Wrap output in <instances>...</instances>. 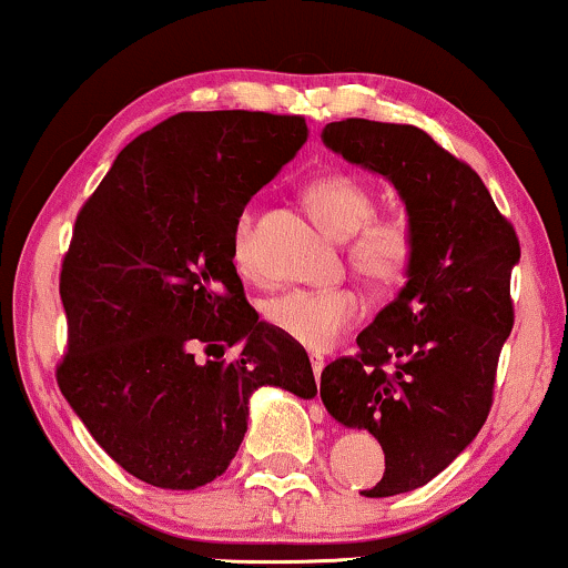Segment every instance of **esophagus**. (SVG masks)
I'll return each mask as SVG.
<instances>
[{"mask_svg":"<svg viewBox=\"0 0 568 568\" xmlns=\"http://www.w3.org/2000/svg\"><path fill=\"white\" fill-rule=\"evenodd\" d=\"M310 363H312V374H315V379H321V374H323V355H317V352H312L310 355Z\"/></svg>","mask_w":568,"mask_h":568,"instance_id":"esophagus-1","label":"esophagus"}]
</instances>
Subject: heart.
Instances as JSON below:
<instances>
[{"mask_svg": "<svg viewBox=\"0 0 568 568\" xmlns=\"http://www.w3.org/2000/svg\"><path fill=\"white\" fill-rule=\"evenodd\" d=\"M306 202L315 216L338 237H349L347 258L371 288L393 291L403 285L416 264V230L403 216H374L376 194L352 175H323L306 186ZM232 258L240 272L253 275L258 266L256 211L251 205L234 221ZM366 302L349 285L334 288H293L272 296L264 306L270 325L306 349H328L363 317Z\"/></svg>", "mask_w": 568, "mask_h": 568, "instance_id": "1", "label": "heart"}]
</instances>
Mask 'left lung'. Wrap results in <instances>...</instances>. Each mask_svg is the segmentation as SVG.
<instances>
[{
    "mask_svg": "<svg viewBox=\"0 0 568 568\" xmlns=\"http://www.w3.org/2000/svg\"><path fill=\"white\" fill-rule=\"evenodd\" d=\"M323 141L393 181L419 243L406 288L321 376L328 414L382 443L384 475L363 494L395 497L429 484L484 427L520 243L480 175L425 130L349 116Z\"/></svg>",
    "mask_w": 568,
    "mask_h": 568,
    "instance_id": "8db88e82",
    "label": "left lung"
}]
</instances>
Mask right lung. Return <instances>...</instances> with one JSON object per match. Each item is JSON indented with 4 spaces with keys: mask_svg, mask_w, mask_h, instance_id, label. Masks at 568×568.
Segmentation results:
<instances>
[{
    "mask_svg": "<svg viewBox=\"0 0 568 568\" xmlns=\"http://www.w3.org/2000/svg\"><path fill=\"white\" fill-rule=\"evenodd\" d=\"M304 141L296 114L179 112L130 141L77 213L55 379L98 446L143 484L192 491L219 478L253 389L317 395L304 347L258 321L232 262L245 202Z\"/></svg>",
    "mask_w": 568,
    "mask_h": 568,
    "instance_id": "right-lung-1",
    "label": "right lung"
}]
</instances>
